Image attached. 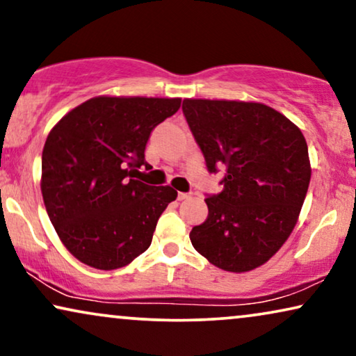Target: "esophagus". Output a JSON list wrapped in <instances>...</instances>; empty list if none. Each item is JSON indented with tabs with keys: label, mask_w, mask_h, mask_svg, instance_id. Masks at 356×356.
Wrapping results in <instances>:
<instances>
[{
	"label": "esophagus",
	"mask_w": 356,
	"mask_h": 356,
	"mask_svg": "<svg viewBox=\"0 0 356 356\" xmlns=\"http://www.w3.org/2000/svg\"><path fill=\"white\" fill-rule=\"evenodd\" d=\"M188 197H191V193H178V201H184Z\"/></svg>",
	"instance_id": "esophagus-1"
}]
</instances>
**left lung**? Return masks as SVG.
Segmentation results:
<instances>
[{
    "label": "left lung",
    "mask_w": 356,
    "mask_h": 356,
    "mask_svg": "<svg viewBox=\"0 0 356 356\" xmlns=\"http://www.w3.org/2000/svg\"><path fill=\"white\" fill-rule=\"evenodd\" d=\"M183 113L207 170L225 172L189 233L199 254L228 272L270 259L293 232L308 193V144L296 124L257 102L184 99Z\"/></svg>",
    "instance_id": "left-lung-1"
}]
</instances>
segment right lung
Here are the masks:
<instances>
[{"mask_svg": "<svg viewBox=\"0 0 356 356\" xmlns=\"http://www.w3.org/2000/svg\"><path fill=\"white\" fill-rule=\"evenodd\" d=\"M179 106L181 99L100 95L53 126L42 152V196L76 259L113 270L150 246L159 217L178 193L133 173L147 165L152 129Z\"/></svg>", "mask_w": 356, "mask_h": 356, "instance_id": "1", "label": "right lung"}]
</instances>
